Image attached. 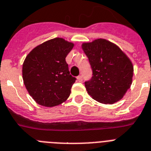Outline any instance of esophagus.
Segmentation results:
<instances>
[{
    "label": "esophagus",
    "instance_id": "34e87169",
    "mask_svg": "<svg viewBox=\"0 0 151 151\" xmlns=\"http://www.w3.org/2000/svg\"><path fill=\"white\" fill-rule=\"evenodd\" d=\"M77 79H78V81L79 82H82V81H83V78H82L81 75L78 76V78H77Z\"/></svg>",
    "mask_w": 151,
    "mask_h": 151
}]
</instances>
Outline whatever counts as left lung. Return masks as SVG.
Segmentation results:
<instances>
[{
	"mask_svg": "<svg viewBox=\"0 0 151 151\" xmlns=\"http://www.w3.org/2000/svg\"><path fill=\"white\" fill-rule=\"evenodd\" d=\"M81 47L93 70L85 82L87 93L99 103L114 104L122 99L131 86L134 66L116 44L104 38L82 43Z\"/></svg>",
	"mask_w": 151,
	"mask_h": 151,
	"instance_id": "1",
	"label": "left lung"
}]
</instances>
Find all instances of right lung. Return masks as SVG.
I'll use <instances>...</instances> for the list:
<instances>
[{
	"instance_id": "add662e5",
	"label": "right lung",
	"mask_w": 151,
	"mask_h": 151,
	"mask_svg": "<svg viewBox=\"0 0 151 151\" xmlns=\"http://www.w3.org/2000/svg\"><path fill=\"white\" fill-rule=\"evenodd\" d=\"M74 44L61 37L48 40L27 55L22 67L24 83L36 103L55 107L68 100L75 78L65 58Z\"/></svg>"
}]
</instances>
